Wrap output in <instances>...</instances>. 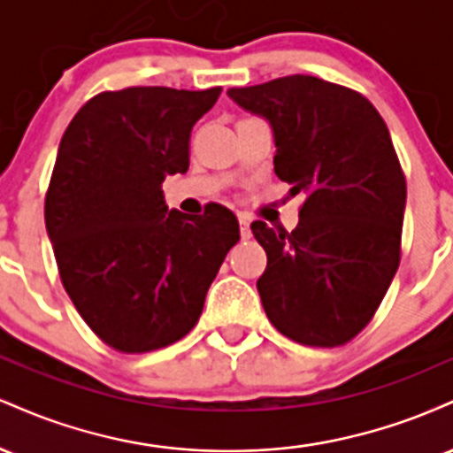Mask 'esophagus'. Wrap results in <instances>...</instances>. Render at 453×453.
Returning <instances> with one entry per match:
<instances>
[{"label": "esophagus", "mask_w": 453, "mask_h": 453, "mask_svg": "<svg viewBox=\"0 0 453 453\" xmlns=\"http://www.w3.org/2000/svg\"><path fill=\"white\" fill-rule=\"evenodd\" d=\"M238 223H241V236L244 238V241H247V238H251V217L241 212V215H238Z\"/></svg>", "instance_id": "1"}]
</instances>
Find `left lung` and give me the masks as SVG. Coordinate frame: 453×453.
Instances as JSON below:
<instances>
[{"mask_svg": "<svg viewBox=\"0 0 453 453\" xmlns=\"http://www.w3.org/2000/svg\"><path fill=\"white\" fill-rule=\"evenodd\" d=\"M227 96L270 123L274 173L304 196L296 230L251 223L268 256L257 292L270 324L300 345H345L400 264L407 180L386 121L362 93L304 74Z\"/></svg>", "mask_w": 453, "mask_h": 453, "instance_id": "left-lung-1", "label": "left lung"}]
</instances>
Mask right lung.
<instances>
[{"instance_id":"right-lung-1","label":"right lung","mask_w":453,"mask_h":453,"mask_svg":"<svg viewBox=\"0 0 453 453\" xmlns=\"http://www.w3.org/2000/svg\"><path fill=\"white\" fill-rule=\"evenodd\" d=\"M221 87H129L74 114L44 202L61 283L87 326L112 349L147 353L200 319L212 279L241 227L226 206L168 211L161 183L189 168L197 119Z\"/></svg>"}]
</instances>
